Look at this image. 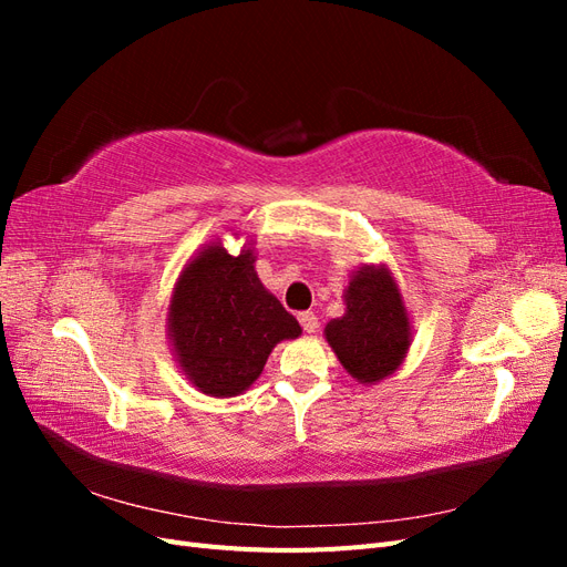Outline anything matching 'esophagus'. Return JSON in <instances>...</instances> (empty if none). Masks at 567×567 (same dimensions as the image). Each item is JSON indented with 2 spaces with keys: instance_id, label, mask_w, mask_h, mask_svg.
I'll use <instances>...</instances> for the list:
<instances>
[{
  "instance_id": "1",
  "label": "esophagus",
  "mask_w": 567,
  "mask_h": 567,
  "mask_svg": "<svg viewBox=\"0 0 567 567\" xmlns=\"http://www.w3.org/2000/svg\"><path fill=\"white\" fill-rule=\"evenodd\" d=\"M298 321H300V326L305 329V333H317L319 319L315 317V312H300V315H298Z\"/></svg>"
}]
</instances>
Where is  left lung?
I'll list each match as a JSON object with an SVG mask.
<instances>
[{
  "instance_id": "1",
  "label": "left lung",
  "mask_w": 567,
  "mask_h": 567,
  "mask_svg": "<svg viewBox=\"0 0 567 567\" xmlns=\"http://www.w3.org/2000/svg\"><path fill=\"white\" fill-rule=\"evenodd\" d=\"M346 315L326 323L323 338L352 379L375 385L398 371L411 346V319L388 265H362L342 293Z\"/></svg>"
}]
</instances>
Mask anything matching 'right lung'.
Segmentation results:
<instances>
[{
    "mask_svg": "<svg viewBox=\"0 0 567 567\" xmlns=\"http://www.w3.org/2000/svg\"><path fill=\"white\" fill-rule=\"evenodd\" d=\"M252 246L246 238L231 255L219 238L205 244L182 267L169 298L167 338L175 362L208 398L246 392L260 379L271 350L302 333L298 319L257 277Z\"/></svg>",
    "mask_w": 567,
    "mask_h": 567,
    "instance_id": "1",
    "label": "right lung"
}]
</instances>
